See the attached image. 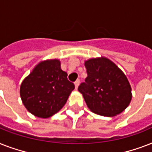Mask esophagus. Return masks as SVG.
I'll use <instances>...</instances> for the list:
<instances>
[{"mask_svg":"<svg viewBox=\"0 0 152 152\" xmlns=\"http://www.w3.org/2000/svg\"><path fill=\"white\" fill-rule=\"evenodd\" d=\"M80 80H76V81H75V83H74V84H75V87H76V89H77V88H78V86L80 85Z\"/></svg>","mask_w":152,"mask_h":152,"instance_id":"34e87169","label":"esophagus"}]
</instances>
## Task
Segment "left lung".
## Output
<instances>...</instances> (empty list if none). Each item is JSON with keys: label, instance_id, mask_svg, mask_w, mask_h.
Instances as JSON below:
<instances>
[{"label": "left lung", "instance_id": "1", "mask_svg": "<svg viewBox=\"0 0 152 152\" xmlns=\"http://www.w3.org/2000/svg\"><path fill=\"white\" fill-rule=\"evenodd\" d=\"M88 77L78 91L93 113L113 117L127 108L132 99L131 86L124 72L106 57L84 63Z\"/></svg>", "mask_w": 152, "mask_h": 152}]
</instances>
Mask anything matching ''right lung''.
<instances>
[{
	"instance_id": "right-lung-1",
	"label": "right lung",
	"mask_w": 152,
	"mask_h": 152,
	"mask_svg": "<svg viewBox=\"0 0 152 152\" xmlns=\"http://www.w3.org/2000/svg\"><path fill=\"white\" fill-rule=\"evenodd\" d=\"M67 76L59 60H46L37 64L20 86V97L27 110L42 118L57 113L75 88Z\"/></svg>"
}]
</instances>
